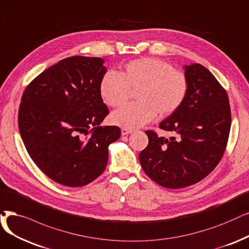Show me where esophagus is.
Masks as SVG:
<instances>
[{
	"label": "esophagus",
	"instance_id": "1",
	"mask_svg": "<svg viewBox=\"0 0 249 249\" xmlns=\"http://www.w3.org/2000/svg\"><path fill=\"white\" fill-rule=\"evenodd\" d=\"M133 133V130L132 128H127V127H122V135L124 136V135H128Z\"/></svg>",
	"mask_w": 249,
	"mask_h": 249
}]
</instances>
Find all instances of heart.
Masks as SVG:
<instances>
[{"label": "heart", "mask_w": 249, "mask_h": 249, "mask_svg": "<svg viewBox=\"0 0 249 249\" xmlns=\"http://www.w3.org/2000/svg\"><path fill=\"white\" fill-rule=\"evenodd\" d=\"M100 95L111 107L126 102L131 90H137V102L126 104L111 114L113 124L127 128L175 113L182 106L189 91L185 72L157 58H141L126 63L121 73L107 71L101 78Z\"/></svg>", "instance_id": "obj_1"}]
</instances>
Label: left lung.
<instances>
[{
  "label": "left lung",
  "mask_w": 249,
  "mask_h": 249,
  "mask_svg": "<svg viewBox=\"0 0 249 249\" xmlns=\"http://www.w3.org/2000/svg\"><path fill=\"white\" fill-rule=\"evenodd\" d=\"M189 91L182 106L159 124L175 136L146 131L149 143L139 154L145 174L158 185L181 189L210 175L222 159L231 127L225 89L201 64L185 65Z\"/></svg>",
  "instance_id": "1"
}]
</instances>
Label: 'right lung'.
<instances>
[{
	"label": "right lung",
	"instance_id": "obj_1",
	"mask_svg": "<svg viewBox=\"0 0 249 249\" xmlns=\"http://www.w3.org/2000/svg\"><path fill=\"white\" fill-rule=\"evenodd\" d=\"M99 57L72 56L47 68L21 97L18 125L26 150L44 174L67 187L93 182L107 165L121 128L100 124L109 113L100 95L106 72Z\"/></svg>",
	"mask_w": 249,
	"mask_h": 249
}]
</instances>
